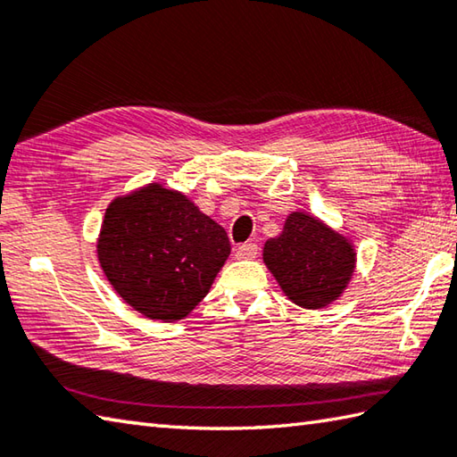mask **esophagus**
Listing matches in <instances>:
<instances>
[{
	"instance_id": "1",
	"label": "esophagus",
	"mask_w": 457,
	"mask_h": 457,
	"mask_svg": "<svg viewBox=\"0 0 457 457\" xmlns=\"http://www.w3.org/2000/svg\"><path fill=\"white\" fill-rule=\"evenodd\" d=\"M258 254V246L254 243H246V245H240L237 248L235 256L240 258V261H253V258Z\"/></svg>"
}]
</instances>
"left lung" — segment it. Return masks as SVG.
I'll return each mask as SVG.
<instances>
[{
  "mask_svg": "<svg viewBox=\"0 0 457 457\" xmlns=\"http://www.w3.org/2000/svg\"><path fill=\"white\" fill-rule=\"evenodd\" d=\"M266 269L292 303L320 310L342 296L356 270L352 238L314 214L290 212L278 237L262 248Z\"/></svg>",
  "mask_w": 457,
  "mask_h": 457,
  "instance_id": "8db88e82",
  "label": "left lung"
}]
</instances>
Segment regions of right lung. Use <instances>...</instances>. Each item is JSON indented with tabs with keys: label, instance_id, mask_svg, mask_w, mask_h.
I'll use <instances>...</instances> for the list:
<instances>
[{
	"label": "right lung",
	"instance_id": "1",
	"mask_svg": "<svg viewBox=\"0 0 457 457\" xmlns=\"http://www.w3.org/2000/svg\"><path fill=\"white\" fill-rule=\"evenodd\" d=\"M228 254L225 228L185 193L161 183L117 195L97 237L103 274L149 320L177 322L191 314Z\"/></svg>",
	"mask_w": 457,
	"mask_h": 457
}]
</instances>
